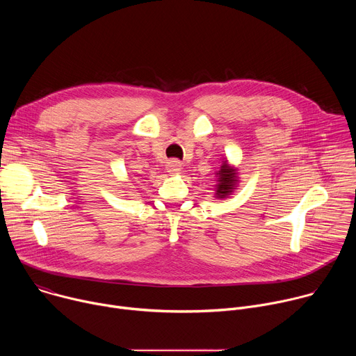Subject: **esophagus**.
<instances>
[{
  "label": "esophagus",
  "instance_id": "obj_1",
  "mask_svg": "<svg viewBox=\"0 0 356 356\" xmlns=\"http://www.w3.org/2000/svg\"><path fill=\"white\" fill-rule=\"evenodd\" d=\"M180 169H181L180 162H177V161L169 162V172H170V173H177V172H180Z\"/></svg>",
  "mask_w": 356,
  "mask_h": 356
}]
</instances>
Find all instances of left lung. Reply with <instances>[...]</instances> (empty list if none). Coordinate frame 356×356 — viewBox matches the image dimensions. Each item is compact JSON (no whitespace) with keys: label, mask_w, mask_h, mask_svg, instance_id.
I'll use <instances>...</instances> for the list:
<instances>
[{"label":"left lung","mask_w":356,"mask_h":356,"mask_svg":"<svg viewBox=\"0 0 356 356\" xmlns=\"http://www.w3.org/2000/svg\"><path fill=\"white\" fill-rule=\"evenodd\" d=\"M220 175L218 177V184H217V197L220 198H224L227 197L228 194L232 193V188L235 186V170L234 169H228L227 166V162L222 163L221 166V170L217 173Z\"/></svg>","instance_id":"1"}]
</instances>
